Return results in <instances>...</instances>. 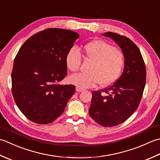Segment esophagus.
<instances>
[{
	"instance_id": "obj_1",
	"label": "esophagus",
	"mask_w": 160,
	"mask_h": 160,
	"mask_svg": "<svg viewBox=\"0 0 160 160\" xmlns=\"http://www.w3.org/2000/svg\"><path fill=\"white\" fill-rule=\"evenodd\" d=\"M84 89H82V88H80V87H76V92H82Z\"/></svg>"
}]
</instances>
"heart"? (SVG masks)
<instances>
[{
  "instance_id": "obj_1",
  "label": "heart",
  "mask_w": 160,
  "mask_h": 160,
  "mask_svg": "<svg viewBox=\"0 0 160 160\" xmlns=\"http://www.w3.org/2000/svg\"><path fill=\"white\" fill-rule=\"evenodd\" d=\"M84 57L92 61L88 73L72 75L68 81L80 88H88L99 84L108 86L119 76L124 64V55L121 50L102 40H93L83 46ZM82 56L76 47L68 50L66 56V64L72 72L79 70Z\"/></svg>"
}]
</instances>
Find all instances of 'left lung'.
Masks as SVG:
<instances>
[{"instance_id": "left-lung-1", "label": "left lung", "mask_w": 160, "mask_h": 160, "mask_svg": "<svg viewBox=\"0 0 160 160\" xmlns=\"http://www.w3.org/2000/svg\"><path fill=\"white\" fill-rule=\"evenodd\" d=\"M102 34L113 39L121 48L124 70L111 86L92 92L89 114L101 126L112 127L126 121L138 108L144 90L146 71L142 55L133 42L117 33ZM102 92L106 94L102 95Z\"/></svg>"}]
</instances>
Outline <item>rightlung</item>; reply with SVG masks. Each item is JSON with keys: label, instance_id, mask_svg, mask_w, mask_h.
Wrapping results in <instances>:
<instances>
[{"label": "right lung", "instance_id": "1", "mask_svg": "<svg viewBox=\"0 0 160 160\" xmlns=\"http://www.w3.org/2000/svg\"><path fill=\"white\" fill-rule=\"evenodd\" d=\"M78 37L70 30L48 28L30 37L16 56L12 95L18 109L34 123H52L73 95L74 85L58 83L67 76L66 56Z\"/></svg>", "mask_w": 160, "mask_h": 160}]
</instances>
